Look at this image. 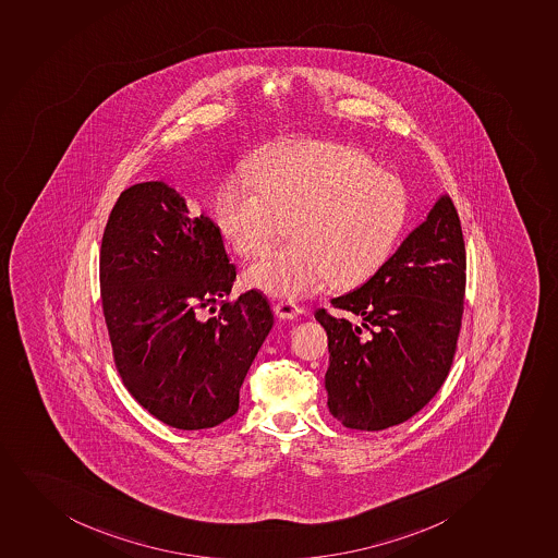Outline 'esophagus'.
Here are the masks:
<instances>
[{"instance_id": "34e87169", "label": "esophagus", "mask_w": 558, "mask_h": 558, "mask_svg": "<svg viewBox=\"0 0 558 558\" xmlns=\"http://www.w3.org/2000/svg\"><path fill=\"white\" fill-rule=\"evenodd\" d=\"M274 312L281 319H293L301 314V306L295 301H276L274 303Z\"/></svg>"}]
</instances>
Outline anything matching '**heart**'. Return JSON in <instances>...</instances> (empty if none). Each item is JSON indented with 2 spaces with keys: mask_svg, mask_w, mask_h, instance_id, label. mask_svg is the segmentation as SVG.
Wrapping results in <instances>:
<instances>
[{
  "mask_svg": "<svg viewBox=\"0 0 558 558\" xmlns=\"http://www.w3.org/2000/svg\"><path fill=\"white\" fill-rule=\"evenodd\" d=\"M408 211L399 178L336 143L305 142L266 154L223 185L217 222L239 257H253L284 233L292 242L246 270L250 287L276 298L354 288L388 260Z\"/></svg>",
  "mask_w": 558,
  "mask_h": 558,
  "instance_id": "b5f03b06",
  "label": "heart"
}]
</instances>
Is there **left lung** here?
I'll return each instance as SVG.
<instances>
[{"label":"left lung","mask_w":558,"mask_h":558,"mask_svg":"<svg viewBox=\"0 0 558 558\" xmlns=\"http://www.w3.org/2000/svg\"><path fill=\"white\" fill-rule=\"evenodd\" d=\"M464 284L463 229L445 194L369 281L330 301L360 323L316 311L329 336L327 404L345 428L397 426L434 399L458 349Z\"/></svg>","instance_id":"obj_1"}]
</instances>
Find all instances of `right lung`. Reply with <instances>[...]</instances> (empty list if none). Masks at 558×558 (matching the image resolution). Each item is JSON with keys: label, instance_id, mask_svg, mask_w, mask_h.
<instances>
[{"label": "right lung", "instance_id": "obj_1", "mask_svg": "<svg viewBox=\"0 0 558 558\" xmlns=\"http://www.w3.org/2000/svg\"><path fill=\"white\" fill-rule=\"evenodd\" d=\"M99 277L130 395L178 429L215 428L235 415L274 314L257 290L228 300L236 270L211 218L194 215L163 182L132 185L106 222Z\"/></svg>", "mask_w": 558, "mask_h": 558}]
</instances>
